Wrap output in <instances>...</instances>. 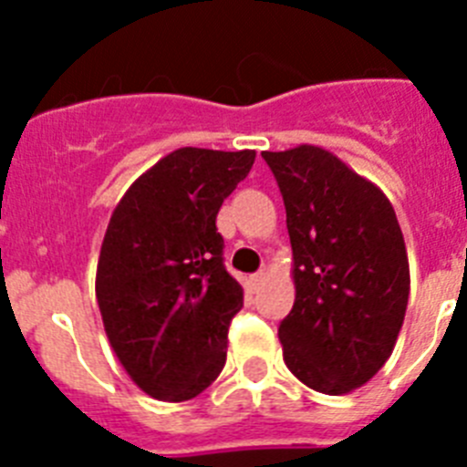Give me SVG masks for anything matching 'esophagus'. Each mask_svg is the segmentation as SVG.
Instances as JSON below:
<instances>
[{
	"instance_id": "obj_1",
	"label": "esophagus",
	"mask_w": 467,
	"mask_h": 467,
	"mask_svg": "<svg viewBox=\"0 0 467 467\" xmlns=\"http://www.w3.org/2000/svg\"><path fill=\"white\" fill-rule=\"evenodd\" d=\"M264 280H266V271H259V274H254L253 278H250V290L257 292L259 287L264 285Z\"/></svg>"
}]
</instances>
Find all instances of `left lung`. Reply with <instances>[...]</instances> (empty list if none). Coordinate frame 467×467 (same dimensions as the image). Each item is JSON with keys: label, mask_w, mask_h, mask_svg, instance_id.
Returning <instances> with one entry per match:
<instances>
[{"label": "left lung", "mask_w": 467, "mask_h": 467, "mask_svg": "<svg viewBox=\"0 0 467 467\" xmlns=\"http://www.w3.org/2000/svg\"><path fill=\"white\" fill-rule=\"evenodd\" d=\"M278 180L292 243L295 306L283 360L325 395L365 386L386 365L410 299V259L386 193L339 156L299 144L262 151Z\"/></svg>", "instance_id": "obj_1"}]
</instances>
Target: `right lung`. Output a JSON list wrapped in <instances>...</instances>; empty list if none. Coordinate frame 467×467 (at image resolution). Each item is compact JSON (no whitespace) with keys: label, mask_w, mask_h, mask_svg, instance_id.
Listing matches in <instances>:
<instances>
[{"label":"right lung","mask_w":467,"mask_h":467,"mask_svg":"<svg viewBox=\"0 0 467 467\" xmlns=\"http://www.w3.org/2000/svg\"><path fill=\"white\" fill-rule=\"evenodd\" d=\"M254 156L175 150L144 171L111 213L95 296L111 350L150 398H196L224 367L243 287L222 264L214 220Z\"/></svg>","instance_id":"obj_1"}]
</instances>
